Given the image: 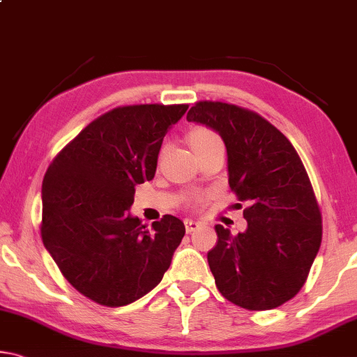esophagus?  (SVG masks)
Returning a JSON list of instances; mask_svg holds the SVG:
<instances>
[{
	"label": "esophagus",
	"instance_id": "esophagus-1",
	"mask_svg": "<svg viewBox=\"0 0 357 357\" xmlns=\"http://www.w3.org/2000/svg\"><path fill=\"white\" fill-rule=\"evenodd\" d=\"M197 227H199V222L193 220V218H186V220H185V229H186V233L195 231V229H196Z\"/></svg>",
	"mask_w": 357,
	"mask_h": 357
}]
</instances>
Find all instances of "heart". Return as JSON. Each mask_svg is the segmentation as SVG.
Masks as SVG:
<instances>
[{"label":"heart","instance_id":"b5f03b06","mask_svg":"<svg viewBox=\"0 0 357 357\" xmlns=\"http://www.w3.org/2000/svg\"><path fill=\"white\" fill-rule=\"evenodd\" d=\"M190 144H191V146H193L195 151H199V150H204V148H209L212 145L223 144V142L220 139V135H218L215 130L201 126V128H196L190 132Z\"/></svg>","mask_w":357,"mask_h":357}]
</instances>
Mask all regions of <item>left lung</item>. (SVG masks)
<instances>
[{"label":"left lung","instance_id":"1","mask_svg":"<svg viewBox=\"0 0 357 357\" xmlns=\"http://www.w3.org/2000/svg\"><path fill=\"white\" fill-rule=\"evenodd\" d=\"M186 119L222 135L229 188L248 204L244 233L215 227L207 261L218 292L250 311L278 308L303 287L321 248V209L303 162L287 137L252 109L202 100Z\"/></svg>","mask_w":357,"mask_h":357}]
</instances>
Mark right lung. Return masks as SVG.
<instances>
[{
  "label": "right lung",
  "instance_id": "1",
  "mask_svg": "<svg viewBox=\"0 0 357 357\" xmlns=\"http://www.w3.org/2000/svg\"><path fill=\"white\" fill-rule=\"evenodd\" d=\"M188 105L118 107L87 124L43 180L41 238L60 273L98 305L124 306L161 282L185 236L174 215L151 228L129 211L155 177L164 135Z\"/></svg>",
  "mask_w": 357,
  "mask_h": 357
}]
</instances>
